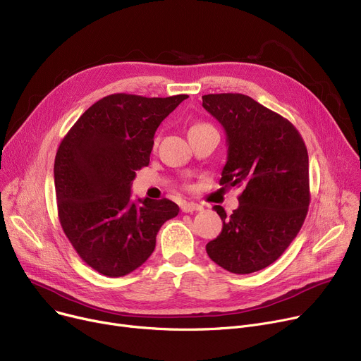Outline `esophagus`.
Here are the masks:
<instances>
[{"mask_svg": "<svg viewBox=\"0 0 361 361\" xmlns=\"http://www.w3.org/2000/svg\"><path fill=\"white\" fill-rule=\"evenodd\" d=\"M181 210H183L184 213H191V212H200V210H203V206H200V204H197V203L184 202V203L181 204Z\"/></svg>", "mask_w": 361, "mask_h": 361, "instance_id": "1", "label": "esophagus"}]
</instances>
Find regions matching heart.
Returning a JSON list of instances; mask_svg holds the SVG:
<instances>
[{
	"label": "heart",
	"mask_w": 361,
	"mask_h": 361,
	"mask_svg": "<svg viewBox=\"0 0 361 361\" xmlns=\"http://www.w3.org/2000/svg\"><path fill=\"white\" fill-rule=\"evenodd\" d=\"M204 126H209V125H206V123H199V125L191 126V128H190V130H195V129H199V128H204Z\"/></svg>",
	"instance_id": "b5f03b06"
}]
</instances>
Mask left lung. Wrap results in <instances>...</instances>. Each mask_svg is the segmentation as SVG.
Wrapping results in <instances>:
<instances>
[{
  "label": "left lung",
  "mask_w": 361,
  "mask_h": 361,
  "mask_svg": "<svg viewBox=\"0 0 361 361\" xmlns=\"http://www.w3.org/2000/svg\"><path fill=\"white\" fill-rule=\"evenodd\" d=\"M203 107L224 126L228 161L221 185L241 188L222 232L206 245L222 269L250 274L273 264L299 233L310 203L309 158L298 129L244 94H207Z\"/></svg>",
  "instance_id": "obj_1"
}]
</instances>
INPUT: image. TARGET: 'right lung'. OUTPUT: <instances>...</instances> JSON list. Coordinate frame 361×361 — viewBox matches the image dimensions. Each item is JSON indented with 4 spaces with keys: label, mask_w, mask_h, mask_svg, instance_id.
<instances>
[{
    "label": "right lung",
    "mask_w": 361,
    "mask_h": 361,
    "mask_svg": "<svg viewBox=\"0 0 361 361\" xmlns=\"http://www.w3.org/2000/svg\"><path fill=\"white\" fill-rule=\"evenodd\" d=\"M187 97L107 95L61 142L54 166L59 222L81 259L103 276L140 267L155 250L159 228L180 212L168 199L132 202L130 185L149 164L155 130Z\"/></svg>",
    "instance_id": "1"
}]
</instances>
